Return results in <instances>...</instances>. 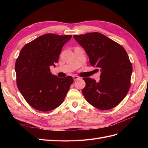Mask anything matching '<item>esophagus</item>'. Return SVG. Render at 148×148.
Instances as JSON below:
<instances>
[{
	"label": "esophagus",
	"instance_id": "esophagus-1",
	"mask_svg": "<svg viewBox=\"0 0 148 148\" xmlns=\"http://www.w3.org/2000/svg\"><path fill=\"white\" fill-rule=\"evenodd\" d=\"M73 79L75 80H75H78V79H80V78L79 77H78V76H73Z\"/></svg>",
	"mask_w": 148,
	"mask_h": 148
}]
</instances>
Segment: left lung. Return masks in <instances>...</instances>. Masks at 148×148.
I'll return each mask as SVG.
<instances>
[{
	"label": "left lung",
	"mask_w": 148,
	"mask_h": 148,
	"mask_svg": "<svg viewBox=\"0 0 148 148\" xmlns=\"http://www.w3.org/2000/svg\"><path fill=\"white\" fill-rule=\"evenodd\" d=\"M73 37L83 47L92 66L101 71L100 80L83 78L86 86L82 93L96 108L107 110L114 108L127 95L130 88L132 65L125 49L99 33H90Z\"/></svg>",
	"instance_id": "1"
}]
</instances>
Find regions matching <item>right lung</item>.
Here are the masks:
<instances>
[{
    "label": "right lung",
    "mask_w": 148,
    "mask_h": 148,
    "mask_svg": "<svg viewBox=\"0 0 148 148\" xmlns=\"http://www.w3.org/2000/svg\"><path fill=\"white\" fill-rule=\"evenodd\" d=\"M71 35L46 34L26 44L16 60V84L26 101L34 109L51 111L64 102L73 78H59L50 66L57 63L62 49Z\"/></svg>",
    "instance_id": "obj_1"
}]
</instances>
